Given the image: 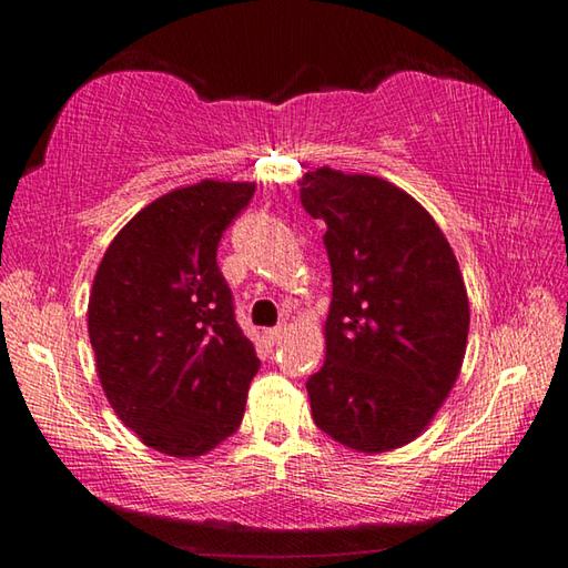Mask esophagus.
<instances>
[{
	"instance_id": "esophagus-1",
	"label": "esophagus",
	"mask_w": 568,
	"mask_h": 568,
	"mask_svg": "<svg viewBox=\"0 0 568 568\" xmlns=\"http://www.w3.org/2000/svg\"><path fill=\"white\" fill-rule=\"evenodd\" d=\"M283 335H285V328H283V325H277V328L265 331V341L271 343V345H275V343H281Z\"/></svg>"
}]
</instances>
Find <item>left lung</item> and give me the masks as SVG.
Returning <instances> with one entry per match:
<instances>
[{
  "mask_svg": "<svg viewBox=\"0 0 568 568\" xmlns=\"http://www.w3.org/2000/svg\"><path fill=\"white\" fill-rule=\"evenodd\" d=\"M333 273L325 363L307 378L313 420L358 454L410 444L454 388L468 295L436 220L373 175L318 168L301 180Z\"/></svg>",
  "mask_w": 568,
  "mask_h": 568,
  "instance_id": "8db88e82",
  "label": "left lung"
}]
</instances>
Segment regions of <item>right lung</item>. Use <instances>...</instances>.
Segmentation results:
<instances>
[{
    "label": "right lung",
    "mask_w": 568,
    "mask_h": 568,
    "mask_svg": "<svg viewBox=\"0 0 568 568\" xmlns=\"http://www.w3.org/2000/svg\"><path fill=\"white\" fill-rule=\"evenodd\" d=\"M255 182L203 180L142 207L94 275L88 331L104 396L142 444L195 458L233 436L261 368L217 267Z\"/></svg>",
    "instance_id": "obj_1"
}]
</instances>
